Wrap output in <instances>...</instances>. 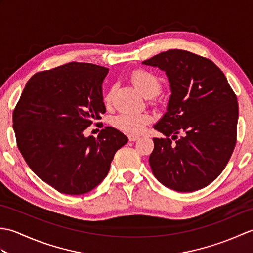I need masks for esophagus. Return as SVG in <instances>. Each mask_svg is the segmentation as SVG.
<instances>
[{
    "label": "esophagus",
    "mask_w": 253,
    "mask_h": 253,
    "mask_svg": "<svg viewBox=\"0 0 253 253\" xmlns=\"http://www.w3.org/2000/svg\"><path fill=\"white\" fill-rule=\"evenodd\" d=\"M140 138V136H137V135H128V139H129V141H136L138 139Z\"/></svg>",
    "instance_id": "1"
}]
</instances>
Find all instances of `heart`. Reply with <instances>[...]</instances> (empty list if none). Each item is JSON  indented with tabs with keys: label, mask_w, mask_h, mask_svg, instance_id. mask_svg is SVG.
<instances>
[{
	"label": "heart",
	"mask_w": 253,
	"mask_h": 253,
	"mask_svg": "<svg viewBox=\"0 0 253 253\" xmlns=\"http://www.w3.org/2000/svg\"><path fill=\"white\" fill-rule=\"evenodd\" d=\"M131 82L139 92L148 99L157 96L162 88L160 79L154 74L144 71L133 73ZM111 99L112 90L105 95L106 102H110ZM150 121H151V116L147 113H121L113 118V125L120 130L128 133H139L143 130L144 126Z\"/></svg>",
	"instance_id": "1"
}]
</instances>
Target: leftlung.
Segmentation results:
<instances>
[{
    "instance_id": "8db88e82",
    "label": "left lung",
    "mask_w": 253,
    "mask_h": 253,
    "mask_svg": "<svg viewBox=\"0 0 253 253\" xmlns=\"http://www.w3.org/2000/svg\"><path fill=\"white\" fill-rule=\"evenodd\" d=\"M142 64L165 72L170 89L166 112L153 125L168 138H153L152 173L175 191L201 189L217 178L234 151L236 94L215 64L188 51L162 52Z\"/></svg>"
}]
</instances>
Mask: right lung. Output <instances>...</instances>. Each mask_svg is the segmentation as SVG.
<instances>
[{"instance_id":"obj_1","label":"right lung","mask_w":253,"mask_h":253,"mask_svg":"<svg viewBox=\"0 0 253 253\" xmlns=\"http://www.w3.org/2000/svg\"><path fill=\"white\" fill-rule=\"evenodd\" d=\"M109 68L72 62L34 75L13 113L20 153L32 171L66 195L101 184L128 138L113 127L99 136L84 130L105 113L102 84Z\"/></svg>"}]
</instances>
